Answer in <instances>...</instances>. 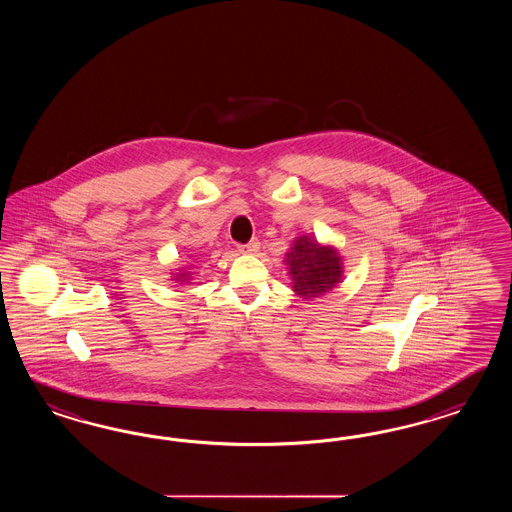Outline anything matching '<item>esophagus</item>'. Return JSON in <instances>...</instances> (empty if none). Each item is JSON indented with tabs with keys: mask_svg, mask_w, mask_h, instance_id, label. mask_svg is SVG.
<instances>
[{
	"mask_svg": "<svg viewBox=\"0 0 512 512\" xmlns=\"http://www.w3.org/2000/svg\"><path fill=\"white\" fill-rule=\"evenodd\" d=\"M259 249H261V242H259V240H251L249 244L242 246L240 251H242V253H249V255H253V253H257Z\"/></svg>",
	"mask_w": 512,
	"mask_h": 512,
	"instance_id": "34e87169",
	"label": "esophagus"
}]
</instances>
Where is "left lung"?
<instances>
[{
    "mask_svg": "<svg viewBox=\"0 0 512 512\" xmlns=\"http://www.w3.org/2000/svg\"><path fill=\"white\" fill-rule=\"evenodd\" d=\"M285 264L293 291L304 300L330 293L343 279V263L334 246H323L310 236H300L289 249Z\"/></svg>",
    "mask_w": 512,
    "mask_h": 512,
    "instance_id": "8db88e82",
    "label": "left lung"
}]
</instances>
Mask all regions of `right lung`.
Here are the masks:
<instances>
[{
  "instance_id": "add662e5",
  "label": "right lung",
  "mask_w": 512,
  "mask_h": 512,
  "mask_svg": "<svg viewBox=\"0 0 512 512\" xmlns=\"http://www.w3.org/2000/svg\"><path fill=\"white\" fill-rule=\"evenodd\" d=\"M195 263V261H193ZM189 263L186 268H182L178 274H174V279L178 281V283H189L191 281V276H193V268H195V264Z\"/></svg>"
}]
</instances>
